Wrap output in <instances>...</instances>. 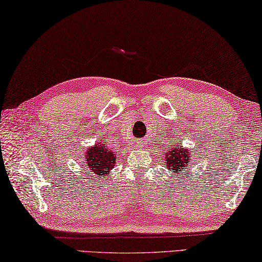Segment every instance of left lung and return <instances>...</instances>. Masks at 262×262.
Masks as SVG:
<instances>
[{"mask_svg": "<svg viewBox=\"0 0 262 262\" xmlns=\"http://www.w3.org/2000/svg\"><path fill=\"white\" fill-rule=\"evenodd\" d=\"M167 168L173 172H184L186 166H189L191 154L189 149L181 148V146L176 145V148L169 149L166 153Z\"/></svg>", "mask_w": 262, "mask_h": 262, "instance_id": "left-lung-1", "label": "left lung"}]
</instances>
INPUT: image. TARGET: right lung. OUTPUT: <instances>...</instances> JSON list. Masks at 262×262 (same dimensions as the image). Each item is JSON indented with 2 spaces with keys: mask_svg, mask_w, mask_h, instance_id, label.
Returning <instances> with one entry per match:
<instances>
[{
  "mask_svg": "<svg viewBox=\"0 0 262 262\" xmlns=\"http://www.w3.org/2000/svg\"><path fill=\"white\" fill-rule=\"evenodd\" d=\"M86 162L92 175L103 177L114 168L116 163V155L115 150L110 148L105 141H101L99 145L86 150Z\"/></svg>",
  "mask_w": 262,
  "mask_h": 262,
  "instance_id": "right-lung-1",
  "label": "right lung"
}]
</instances>
